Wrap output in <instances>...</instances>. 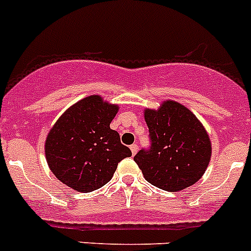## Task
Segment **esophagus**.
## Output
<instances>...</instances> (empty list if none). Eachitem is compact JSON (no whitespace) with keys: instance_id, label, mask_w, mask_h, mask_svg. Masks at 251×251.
Masks as SVG:
<instances>
[{"instance_id":"1","label":"esophagus","mask_w":251,"mask_h":251,"mask_svg":"<svg viewBox=\"0 0 251 251\" xmlns=\"http://www.w3.org/2000/svg\"><path fill=\"white\" fill-rule=\"evenodd\" d=\"M130 151H132L133 155H135V153H137V151H138V146H137V144H132V146H130Z\"/></svg>"}]
</instances>
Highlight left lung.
<instances>
[{
  "label": "left lung",
  "instance_id": "obj_1",
  "mask_svg": "<svg viewBox=\"0 0 251 251\" xmlns=\"http://www.w3.org/2000/svg\"><path fill=\"white\" fill-rule=\"evenodd\" d=\"M151 148L141 149L134 162L147 181L167 192H179L205 173L211 143L201 121L187 107L165 100L159 109H146Z\"/></svg>",
  "mask_w": 251,
  "mask_h": 251
}]
</instances>
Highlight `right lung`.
<instances>
[{
  "instance_id": "right-lung-1",
  "label": "right lung",
  "mask_w": 251,
  "mask_h": 251,
  "mask_svg": "<svg viewBox=\"0 0 251 251\" xmlns=\"http://www.w3.org/2000/svg\"><path fill=\"white\" fill-rule=\"evenodd\" d=\"M118 109L94 94L59 117L45 144L48 167L58 180L78 192H93L112 179L122 159L132 155L109 127Z\"/></svg>"
}]
</instances>
